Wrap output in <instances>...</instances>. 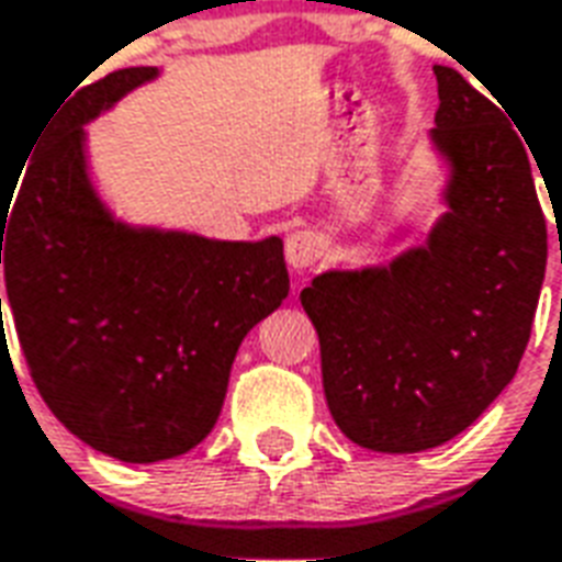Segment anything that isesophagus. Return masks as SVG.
<instances>
[{
  "label": "esophagus",
  "mask_w": 562,
  "mask_h": 562,
  "mask_svg": "<svg viewBox=\"0 0 562 562\" xmlns=\"http://www.w3.org/2000/svg\"><path fill=\"white\" fill-rule=\"evenodd\" d=\"M324 256V238L313 228H297L285 240V261L294 270H310Z\"/></svg>",
  "instance_id": "34e87169"
}]
</instances>
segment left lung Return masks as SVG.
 <instances>
[{"mask_svg": "<svg viewBox=\"0 0 562 562\" xmlns=\"http://www.w3.org/2000/svg\"><path fill=\"white\" fill-rule=\"evenodd\" d=\"M435 77L447 211L390 265L327 270L301 292L327 408L345 438L375 452L440 447L501 396L546 280L527 139L459 70L435 65Z\"/></svg>", "mask_w": 562, "mask_h": 562, "instance_id": "left-lung-1", "label": "left lung"}]
</instances>
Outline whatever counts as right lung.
I'll list each match as a JSON object with an SVG mask.
<instances>
[{"instance_id":"obj_1","label":"right lung","mask_w":562,"mask_h":562,"mask_svg":"<svg viewBox=\"0 0 562 562\" xmlns=\"http://www.w3.org/2000/svg\"><path fill=\"white\" fill-rule=\"evenodd\" d=\"M154 77L157 68L115 70L61 103L16 193L0 199L8 313L37 393L91 450L131 464L176 459L207 438L244 336L289 294L277 235L131 226L101 202L86 124Z\"/></svg>"}]
</instances>
